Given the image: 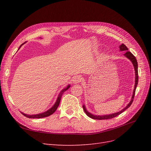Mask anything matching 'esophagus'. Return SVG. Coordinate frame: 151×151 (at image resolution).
<instances>
[{"label": "esophagus", "instance_id": "esophagus-1", "mask_svg": "<svg viewBox=\"0 0 151 151\" xmlns=\"http://www.w3.org/2000/svg\"><path fill=\"white\" fill-rule=\"evenodd\" d=\"M82 80H83V78H82V77L81 76H75L74 77V79H73V81H74V83H75V84L81 83Z\"/></svg>", "mask_w": 151, "mask_h": 151}]
</instances>
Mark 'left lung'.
I'll list each match as a JSON object with an SVG mask.
<instances>
[{"label": "left lung", "instance_id": "8db88e82", "mask_svg": "<svg viewBox=\"0 0 151 151\" xmlns=\"http://www.w3.org/2000/svg\"><path fill=\"white\" fill-rule=\"evenodd\" d=\"M120 51H126V53L124 54V55L129 59V60L132 62V63H133L134 68H135V87H134V89L133 91V95H132V99H131V101H130V103L127 104V106L123 108L122 110L120 111L119 112H117V113H113V114H110V115H101V116H99V115H93V114L90 113L87 110L86 107L84 105H83V109L84 111H85V113H86V115H88L89 117L93 118V119L94 120H107V119H111V118H115L116 116H117L118 115H120V114L123 112L124 111H125L127 108H129L133 102L134 101V96H135V89L137 88V86L138 84V81H139V76H138V64H137V59L135 57V56L133 54H132L131 52H130L129 51H128L129 49L127 48V47L125 46L124 44H122L121 45H120Z\"/></svg>", "mask_w": 151, "mask_h": 151}]
</instances>
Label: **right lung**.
Segmentation results:
<instances>
[{"label": "right lung", "instance_id": "1", "mask_svg": "<svg viewBox=\"0 0 151 151\" xmlns=\"http://www.w3.org/2000/svg\"><path fill=\"white\" fill-rule=\"evenodd\" d=\"M25 43H26V42H24V43H22V45H21V46L19 47V49L21 47L22 45H24ZM19 49H18V50H19ZM70 86V85H68L65 88H64L63 90H62V91H61V92L60 93V94H59V95H58V98H57V101H56L55 103L54 104V105H53V106L51 108L49 109L48 110H47V111H45V112L42 113H39V114H36V115H27V114H24V113H22V112H21V113H22V115H23L24 116H26V117H27V118H41L47 117V116H50V115H52V114L57 110V109L58 106H59V104H60V99H61L62 94L63 93V92H64V91H67L68 88H69Z\"/></svg>", "mask_w": 151, "mask_h": 151}]
</instances>
